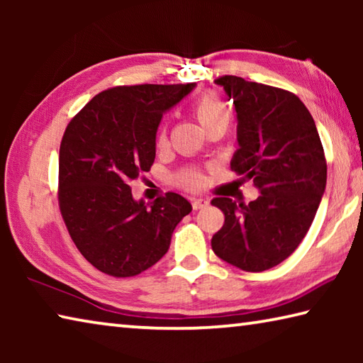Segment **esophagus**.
Segmentation results:
<instances>
[{
    "label": "esophagus",
    "mask_w": 363,
    "mask_h": 363,
    "mask_svg": "<svg viewBox=\"0 0 363 363\" xmlns=\"http://www.w3.org/2000/svg\"><path fill=\"white\" fill-rule=\"evenodd\" d=\"M208 203H210L208 199H194L192 200V208H194V210H201V208L208 206Z\"/></svg>",
    "instance_id": "34e87169"
}]
</instances>
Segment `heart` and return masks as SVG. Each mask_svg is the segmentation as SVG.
<instances>
[{"instance_id": "obj_1", "label": "heart", "mask_w": 363, "mask_h": 363, "mask_svg": "<svg viewBox=\"0 0 363 363\" xmlns=\"http://www.w3.org/2000/svg\"><path fill=\"white\" fill-rule=\"evenodd\" d=\"M194 115L206 133L214 130V128L227 126V123H229V110H227L223 99L213 93H206L196 99L194 106ZM158 140L160 143L164 140L163 133L160 134ZM179 182L186 187H199L201 184V176L194 169L182 171L179 174Z\"/></svg>"}]
</instances>
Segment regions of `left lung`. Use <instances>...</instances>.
Returning <instances> with one entry per match:
<instances>
[{"label": "left lung", "instance_id": "1", "mask_svg": "<svg viewBox=\"0 0 363 363\" xmlns=\"http://www.w3.org/2000/svg\"><path fill=\"white\" fill-rule=\"evenodd\" d=\"M237 112L238 149L230 168L261 195L248 205L227 196L211 203L224 213L211 238L220 259L247 272L285 261L303 242L327 186V162L315 121L298 96L225 75L216 79Z\"/></svg>", "mask_w": 363, "mask_h": 363}]
</instances>
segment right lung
<instances>
[{
  "mask_svg": "<svg viewBox=\"0 0 363 363\" xmlns=\"http://www.w3.org/2000/svg\"><path fill=\"white\" fill-rule=\"evenodd\" d=\"M189 84L116 86L75 115L59 150V206L86 261L113 277H133L167 255L171 235L192 205L168 192L153 203L134 200L130 182L155 160L164 112Z\"/></svg>",
  "mask_w": 363,
  "mask_h": 363,
  "instance_id": "1",
  "label": "right lung"
}]
</instances>
